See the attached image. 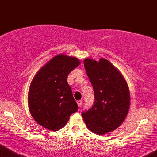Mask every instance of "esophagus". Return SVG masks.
Returning a JSON list of instances; mask_svg holds the SVG:
<instances>
[{
    "instance_id": "34e87169",
    "label": "esophagus",
    "mask_w": 157,
    "mask_h": 157,
    "mask_svg": "<svg viewBox=\"0 0 157 157\" xmlns=\"http://www.w3.org/2000/svg\"><path fill=\"white\" fill-rule=\"evenodd\" d=\"M82 103H83V101H82V100H79V101H77V105H78L79 107H80L82 105Z\"/></svg>"
}]
</instances>
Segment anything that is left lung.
<instances>
[{
    "label": "left lung",
    "instance_id": "8db88e82",
    "mask_svg": "<svg viewBox=\"0 0 157 157\" xmlns=\"http://www.w3.org/2000/svg\"><path fill=\"white\" fill-rule=\"evenodd\" d=\"M84 68L93 86L94 105L82 113L87 128L103 135L117 129L124 122L130 108L129 87L121 72L105 59L86 58Z\"/></svg>",
    "mask_w": 157,
    "mask_h": 157
}]
</instances>
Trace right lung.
I'll return each instance as SVG.
<instances>
[{
	"instance_id": "right-lung-1",
	"label": "right lung",
	"mask_w": 157,
	"mask_h": 157,
	"mask_svg": "<svg viewBox=\"0 0 157 157\" xmlns=\"http://www.w3.org/2000/svg\"><path fill=\"white\" fill-rule=\"evenodd\" d=\"M80 64L77 58L59 54L35 74L28 92V105L31 116L40 126L58 131L78 110L67 77Z\"/></svg>"
}]
</instances>
